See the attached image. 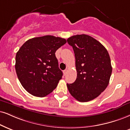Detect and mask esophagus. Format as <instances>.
I'll list each match as a JSON object with an SVG mask.
<instances>
[{
	"label": "esophagus",
	"mask_w": 130,
	"mask_h": 130,
	"mask_svg": "<svg viewBox=\"0 0 130 130\" xmlns=\"http://www.w3.org/2000/svg\"><path fill=\"white\" fill-rule=\"evenodd\" d=\"M67 72H68V70H67L66 69L64 70V71H63V73H64V75H66V73H67Z\"/></svg>",
	"instance_id": "34e87169"
}]
</instances>
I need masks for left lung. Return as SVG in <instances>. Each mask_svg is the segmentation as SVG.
I'll return each mask as SVG.
<instances>
[{"instance_id":"8db88e82","label":"left lung","mask_w":130,"mask_h":130,"mask_svg":"<svg viewBox=\"0 0 130 130\" xmlns=\"http://www.w3.org/2000/svg\"><path fill=\"white\" fill-rule=\"evenodd\" d=\"M72 46L77 77L67 84L72 96L79 102H88L105 90L112 72L108 51L98 41L86 34L76 35L67 40Z\"/></svg>"}]
</instances>
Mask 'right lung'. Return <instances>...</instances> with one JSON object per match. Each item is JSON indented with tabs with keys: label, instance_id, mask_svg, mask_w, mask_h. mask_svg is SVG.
Instances as JSON below:
<instances>
[{
	"label": "right lung",
	"instance_id": "add662e5",
	"mask_svg": "<svg viewBox=\"0 0 130 130\" xmlns=\"http://www.w3.org/2000/svg\"><path fill=\"white\" fill-rule=\"evenodd\" d=\"M66 43L64 38L45 36L28 40L15 56V71L28 93L44 97L57 87L62 72L58 67L56 51Z\"/></svg>",
	"mask_w": 130,
	"mask_h": 130
}]
</instances>
